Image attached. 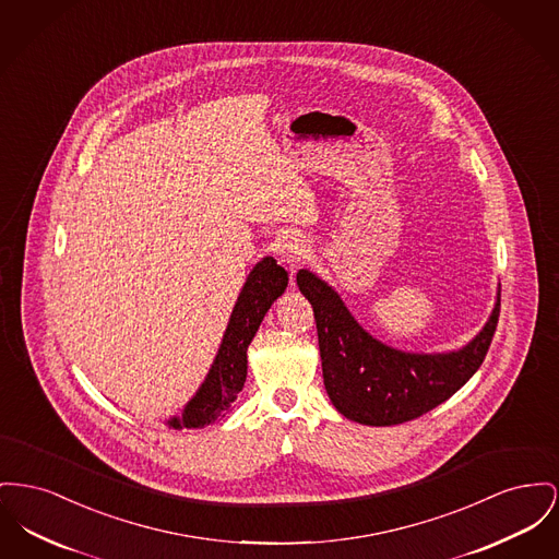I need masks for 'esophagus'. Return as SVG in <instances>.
<instances>
[{"mask_svg":"<svg viewBox=\"0 0 559 559\" xmlns=\"http://www.w3.org/2000/svg\"><path fill=\"white\" fill-rule=\"evenodd\" d=\"M278 260L285 263L292 272H296L297 265L308 260L310 255V249L308 245L299 238V236H285L281 242H278Z\"/></svg>","mask_w":559,"mask_h":559,"instance_id":"esophagus-1","label":"esophagus"}]
</instances>
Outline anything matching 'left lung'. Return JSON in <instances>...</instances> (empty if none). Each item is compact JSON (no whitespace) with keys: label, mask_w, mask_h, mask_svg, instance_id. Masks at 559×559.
<instances>
[{"label":"left lung","mask_w":559,"mask_h":559,"mask_svg":"<svg viewBox=\"0 0 559 559\" xmlns=\"http://www.w3.org/2000/svg\"><path fill=\"white\" fill-rule=\"evenodd\" d=\"M297 287L314 310L329 399L344 418L367 427L414 420L460 391L486 359L500 312L498 292L488 323L459 350L405 353L365 331L314 272L299 270Z\"/></svg>","instance_id":"1"}]
</instances>
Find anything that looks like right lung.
<instances>
[{
    "instance_id": "obj_1",
    "label": "right lung",
    "mask_w": 559,
    "mask_h": 559,
    "mask_svg": "<svg viewBox=\"0 0 559 559\" xmlns=\"http://www.w3.org/2000/svg\"><path fill=\"white\" fill-rule=\"evenodd\" d=\"M289 276L274 258H263L249 272L234 304L219 350L181 416L166 420L168 428H202L213 425L236 401L247 380V348L262 325L270 306L285 294Z\"/></svg>"
}]
</instances>
